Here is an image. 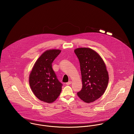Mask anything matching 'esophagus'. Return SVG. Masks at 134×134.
Listing matches in <instances>:
<instances>
[{"mask_svg": "<svg viewBox=\"0 0 134 134\" xmlns=\"http://www.w3.org/2000/svg\"><path fill=\"white\" fill-rule=\"evenodd\" d=\"M72 82L71 81H68V82H66V85H69L71 84V83H72Z\"/></svg>", "mask_w": 134, "mask_h": 134, "instance_id": "1", "label": "esophagus"}]
</instances>
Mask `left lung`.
<instances>
[{
    "label": "left lung",
    "mask_w": 134,
    "mask_h": 134,
    "mask_svg": "<svg viewBox=\"0 0 134 134\" xmlns=\"http://www.w3.org/2000/svg\"><path fill=\"white\" fill-rule=\"evenodd\" d=\"M74 52L78 58L82 87L77 92L79 97L89 103L99 98L105 92L109 81L106 65L100 56L89 48H78Z\"/></svg>",
    "instance_id": "8db88e82"
}]
</instances>
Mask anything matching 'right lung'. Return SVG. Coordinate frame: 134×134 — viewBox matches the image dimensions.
<instances>
[{
	"label": "right lung",
	"mask_w": 134,
	"mask_h": 134,
	"mask_svg": "<svg viewBox=\"0 0 134 134\" xmlns=\"http://www.w3.org/2000/svg\"><path fill=\"white\" fill-rule=\"evenodd\" d=\"M61 53L59 49H49L43 53L34 64L29 75L30 88L40 100L54 102L59 96L62 84L52 68V63Z\"/></svg>",
	"instance_id": "1"
}]
</instances>
